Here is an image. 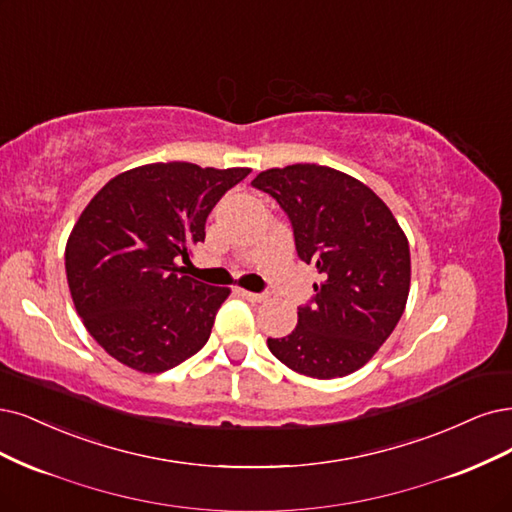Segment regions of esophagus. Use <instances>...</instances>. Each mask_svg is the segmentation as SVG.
Here are the masks:
<instances>
[{"label": "esophagus", "instance_id": "esophagus-1", "mask_svg": "<svg viewBox=\"0 0 512 512\" xmlns=\"http://www.w3.org/2000/svg\"><path fill=\"white\" fill-rule=\"evenodd\" d=\"M239 294L243 298H248V301H252V303H262L264 298H267V294H258V292H250V290H239Z\"/></svg>", "mask_w": 512, "mask_h": 512}]
</instances>
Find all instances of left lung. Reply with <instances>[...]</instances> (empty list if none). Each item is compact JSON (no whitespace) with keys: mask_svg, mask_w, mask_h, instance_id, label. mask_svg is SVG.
Returning a JSON list of instances; mask_svg holds the SVG:
<instances>
[{"mask_svg":"<svg viewBox=\"0 0 512 512\" xmlns=\"http://www.w3.org/2000/svg\"><path fill=\"white\" fill-rule=\"evenodd\" d=\"M252 186L286 211L298 256L322 275L313 284V307L298 309L292 334L267 341L271 354L313 379L356 373L407 307V235L373 190L332 167H275L260 171Z\"/></svg>","mask_w":512,"mask_h":512,"instance_id":"1","label":"left lung"}]
</instances>
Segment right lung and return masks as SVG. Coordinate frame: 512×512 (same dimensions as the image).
Masks as SVG:
<instances>
[{
	"instance_id": "obj_1",
	"label": "right lung",
	"mask_w": 512,
	"mask_h": 512,
	"mask_svg": "<svg viewBox=\"0 0 512 512\" xmlns=\"http://www.w3.org/2000/svg\"><path fill=\"white\" fill-rule=\"evenodd\" d=\"M248 167L173 161L118 173L91 199L65 245L72 301L88 334L137 373L156 375L207 343L231 288L186 275L205 220Z\"/></svg>"
}]
</instances>
